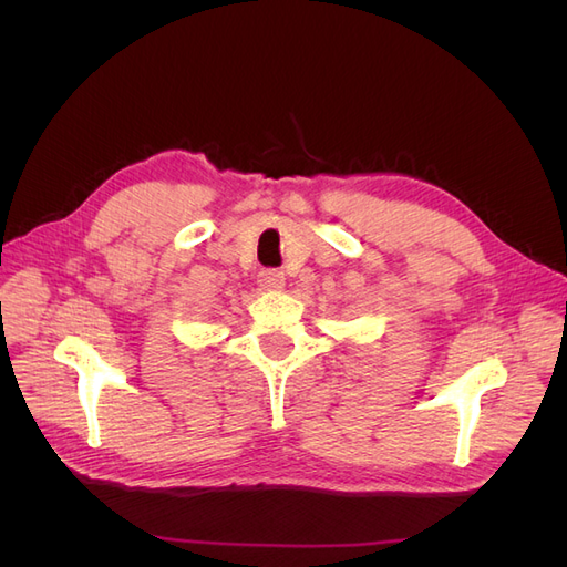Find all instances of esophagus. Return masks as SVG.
I'll return each instance as SVG.
<instances>
[{"mask_svg":"<svg viewBox=\"0 0 567 567\" xmlns=\"http://www.w3.org/2000/svg\"><path fill=\"white\" fill-rule=\"evenodd\" d=\"M257 284H260L262 288H281L284 286V271H279V269H274V267H269V269H262L260 274H257Z\"/></svg>","mask_w":567,"mask_h":567,"instance_id":"1","label":"esophagus"}]
</instances>
